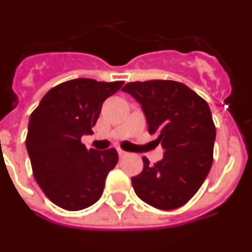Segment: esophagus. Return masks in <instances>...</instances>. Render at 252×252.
I'll return each instance as SVG.
<instances>
[{
	"instance_id": "34e87169",
	"label": "esophagus",
	"mask_w": 252,
	"mask_h": 252,
	"mask_svg": "<svg viewBox=\"0 0 252 252\" xmlns=\"http://www.w3.org/2000/svg\"><path fill=\"white\" fill-rule=\"evenodd\" d=\"M119 155H120V158H125V157H127L128 155V153H126V151H124V150H121V149H119Z\"/></svg>"
}]
</instances>
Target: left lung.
I'll return each instance as SVG.
<instances>
[{"label":"left lung","instance_id":"8db88e82","mask_svg":"<svg viewBox=\"0 0 252 252\" xmlns=\"http://www.w3.org/2000/svg\"><path fill=\"white\" fill-rule=\"evenodd\" d=\"M122 91L144 111L148 130L157 135L164 157L131 179L137 197L159 209H175L198 192L213 161L216 127L208 104L186 84L174 81L127 83Z\"/></svg>","mask_w":252,"mask_h":252}]
</instances>
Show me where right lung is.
<instances>
[{
    "mask_svg": "<svg viewBox=\"0 0 252 252\" xmlns=\"http://www.w3.org/2000/svg\"><path fill=\"white\" fill-rule=\"evenodd\" d=\"M124 82L78 78L51 88L31 113L26 149L36 183L66 211L92 206L103 193L107 174L119 161L116 149L97 151L82 144L101 113L102 103Z\"/></svg>",
    "mask_w": 252,
    "mask_h": 252,
    "instance_id": "1",
    "label": "right lung"
}]
</instances>
